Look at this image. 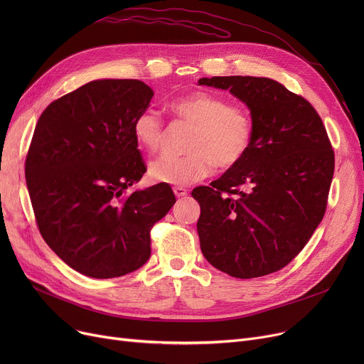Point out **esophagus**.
<instances>
[{"instance_id":"34e87169","label":"esophagus","mask_w":364,"mask_h":364,"mask_svg":"<svg viewBox=\"0 0 364 364\" xmlns=\"http://www.w3.org/2000/svg\"><path fill=\"white\" fill-rule=\"evenodd\" d=\"M174 195H176L177 198H183V196L187 195V190L183 188V187H174Z\"/></svg>"}]
</instances>
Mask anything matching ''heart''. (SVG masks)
Listing matches in <instances>:
<instances>
[{
	"mask_svg": "<svg viewBox=\"0 0 364 364\" xmlns=\"http://www.w3.org/2000/svg\"><path fill=\"white\" fill-rule=\"evenodd\" d=\"M178 121L192 125L186 156H162L150 164L151 180L177 187L198 183L214 172L215 165L228 169L246 155L252 140V119L245 109L230 106L213 92L195 91L169 103ZM132 136L139 147L156 153L164 144L161 114L146 109L132 122Z\"/></svg>",
	"mask_w": 364,
	"mask_h": 364,
	"instance_id": "b5f03b06",
	"label": "heart"
}]
</instances>
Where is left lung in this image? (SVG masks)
<instances>
[{
    "mask_svg": "<svg viewBox=\"0 0 364 364\" xmlns=\"http://www.w3.org/2000/svg\"><path fill=\"white\" fill-rule=\"evenodd\" d=\"M251 112L243 159L192 196L206 261L237 279L274 273L307 245L326 211L335 156L316 109L270 78L213 76Z\"/></svg>",
    "mask_w": 364,
    "mask_h": 364,
    "instance_id": "8db88e82",
    "label": "left lung"
}]
</instances>
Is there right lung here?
<instances>
[{
  "label": "right lung",
  "instance_id": "right-lung-1",
  "mask_svg": "<svg viewBox=\"0 0 364 364\" xmlns=\"http://www.w3.org/2000/svg\"><path fill=\"white\" fill-rule=\"evenodd\" d=\"M153 91L139 80H95L43 112L25 162L36 224L70 269L121 277L150 257V228L176 203L168 184L125 190L146 166L132 122Z\"/></svg>",
  "mask_w": 364,
  "mask_h": 364
}]
</instances>
